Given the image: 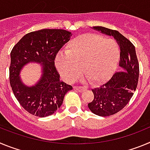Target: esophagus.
<instances>
[{
  "label": "esophagus",
  "mask_w": 150,
  "mask_h": 150,
  "mask_svg": "<svg viewBox=\"0 0 150 150\" xmlns=\"http://www.w3.org/2000/svg\"><path fill=\"white\" fill-rule=\"evenodd\" d=\"M74 89L76 90V91H84V90H86V88H84V87H82V86H74Z\"/></svg>",
  "instance_id": "34e87169"
}]
</instances>
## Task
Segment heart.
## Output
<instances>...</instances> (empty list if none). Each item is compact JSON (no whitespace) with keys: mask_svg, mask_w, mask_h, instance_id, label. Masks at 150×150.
<instances>
[{"mask_svg":"<svg viewBox=\"0 0 150 150\" xmlns=\"http://www.w3.org/2000/svg\"><path fill=\"white\" fill-rule=\"evenodd\" d=\"M119 45L111 38L85 34L67 45L65 55L59 54L55 65L64 80L73 82L81 74V67L91 84L104 83L114 73L120 59Z\"/></svg>","mask_w":150,"mask_h":150,"instance_id":"heart-1","label":"heart"}]
</instances>
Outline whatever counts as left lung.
Returning <instances> with one entry per match:
<instances>
[{
  "mask_svg": "<svg viewBox=\"0 0 150 150\" xmlns=\"http://www.w3.org/2000/svg\"><path fill=\"white\" fill-rule=\"evenodd\" d=\"M93 28L113 37L120 48V66L122 71L115 73L106 83L91 89L94 99L88 104L93 113L108 116L122 110L133 96L138 83L139 63L134 46L118 30L101 26Z\"/></svg>",
  "mask_w": 150,
  "mask_h": 150,
  "instance_id": "8db88e82",
  "label": "left lung"
}]
</instances>
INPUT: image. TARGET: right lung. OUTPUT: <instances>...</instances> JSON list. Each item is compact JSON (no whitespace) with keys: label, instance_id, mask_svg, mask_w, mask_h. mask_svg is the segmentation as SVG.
<instances>
[{"label":"right lung","instance_id":"right-lung-1","mask_svg":"<svg viewBox=\"0 0 150 150\" xmlns=\"http://www.w3.org/2000/svg\"><path fill=\"white\" fill-rule=\"evenodd\" d=\"M71 33L62 29H42L25 34L13 46L10 53V83L18 103L26 111L38 117L53 114L73 87L61 81L55 66L56 55L67 43ZM43 64L41 80L34 87L21 81V69L29 62Z\"/></svg>","mask_w":150,"mask_h":150}]
</instances>
